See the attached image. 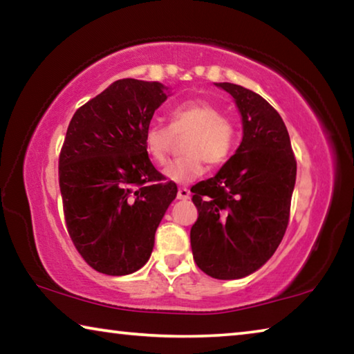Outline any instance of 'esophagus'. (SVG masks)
Instances as JSON below:
<instances>
[{
    "label": "esophagus",
    "mask_w": 354,
    "mask_h": 354,
    "mask_svg": "<svg viewBox=\"0 0 354 354\" xmlns=\"http://www.w3.org/2000/svg\"><path fill=\"white\" fill-rule=\"evenodd\" d=\"M189 198H190V190L187 187H179L178 200H189Z\"/></svg>",
    "instance_id": "1"
}]
</instances>
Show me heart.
<instances>
[{"instance_id":"heart-1","label":"heart","mask_w":354,"mask_h":354,"mask_svg":"<svg viewBox=\"0 0 354 354\" xmlns=\"http://www.w3.org/2000/svg\"><path fill=\"white\" fill-rule=\"evenodd\" d=\"M185 138L184 158L165 167L167 179L178 184L195 181L209 165L223 164L236 145L237 128L230 117L207 101H185L170 113V127L153 123L145 133V149L154 164L164 165L169 159L175 137Z\"/></svg>"}]
</instances>
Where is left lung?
I'll use <instances>...</instances> for the list:
<instances>
[{"instance_id": "obj_1", "label": "left lung", "mask_w": 354, "mask_h": 354, "mask_svg": "<svg viewBox=\"0 0 354 354\" xmlns=\"http://www.w3.org/2000/svg\"><path fill=\"white\" fill-rule=\"evenodd\" d=\"M217 86L236 100L243 139L217 175L190 189L198 209L190 245L209 277L239 279L262 267L283 241L297 160L283 118L268 101L237 84Z\"/></svg>"}]
</instances>
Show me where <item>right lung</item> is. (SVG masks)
Returning a JSON list of instances; mask_svg holds the SVG:
<instances>
[{
	"label": "right lung",
	"instance_id": "1",
	"mask_svg": "<svg viewBox=\"0 0 354 354\" xmlns=\"http://www.w3.org/2000/svg\"><path fill=\"white\" fill-rule=\"evenodd\" d=\"M164 86L124 77L75 112L59 154L68 236L88 266L122 277L139 270L178 187L154 169L145 133Z\"/></svg>",
	"mask_w": 354,
	"mask_h": 354
}]
</instances>
